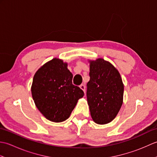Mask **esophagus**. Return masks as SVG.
I'll return each mask as SVG.
<instances>
[{
  "label": "esophagus",
  "instance_id": "obj_1",
  "mask_svg": "<svg viewBox=\"0 0 157 157\" xmlns=\"http://www.w3.org/2000/svg\"><path fill=\"white\" fill-rule=\"evenodd\" d=\"M79 87H80V88L83 91H84V92H86V87H85V85L84 84H81L80 86H79Z\"/></svg>",
  "mask_w": 157,
  "mask_h": 157
}]
</instances>
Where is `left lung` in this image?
Instances as JSON below:
<instances>
[{"label":"left lung","instance_id":"1","mask_svg":"<svg viewBox=\"0 0 157 157\" xmlns=\"http://www.w3.org/2000/svg\"><path fill=\"white\" fill-rule=\"evenodd\" d=\"M86 96L90 115L98 124H106L117 115L123 103L124 86L119 71L102 59L90 61Z\"/></svg>","mask_w":157,"mask_h":157}]
</instances>
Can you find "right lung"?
<instances>
[{
    "label": "right lung",
    "instance_id": "right-lung-1",
    "mask_svg": "<svg viewBox=\"0 0 157 157\" xmlns=\"http://www.w3.org/2000/svg\"><path fill=\"white\" fill-rule=\"evenodd\" d=\"M72 79L67 64L56 58L35 73L31 89L33 100L50 121L61 122L68 119L78 100L84 96L82 90L72 84Z\"/></svg>",
    "mask_w": 157,
    "mask_h": 157
}]
</instances>
